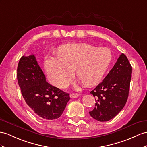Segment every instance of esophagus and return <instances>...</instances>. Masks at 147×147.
Wrapping results in <instances>:
<instances>
[{
	"label": "esophagus",
	"mask_w": 147,
	"mask_h": 147,
	"mask_svg": "<svg viewBox=\"0 0 147 147\" xmlns=\"http://www.w3.org/2000/svg\"><path fill=\"white\" fill-rule=\"evenodd\" d=\"M79 96V94L77 93H72L70 94V97L72 99H75L77 98V97Z\"/></svg>",
	"instance_id": "1"
}]
</instances>
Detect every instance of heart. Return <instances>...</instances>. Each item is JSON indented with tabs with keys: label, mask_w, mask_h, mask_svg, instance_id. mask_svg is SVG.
Segmentation results:
<instances>
[{
	"label": "heart",
	"mask_w": 147,
	"mask_h": 147,
	"mask_svg": "<svg viewBox=\"0 0 147 147\" xmlns=\"http://www.w3.org/2000/svg\"><path fill=\"white\" fill-rule=\"evenodd\" d=\"M112 55L107 48H97L87 43L64 45L58 55L48 58L45 69L53 84L65 88L76 77L86 86H94L102 80L112 61Z\"/></svg>",
	"instance_id": "1"
}]
</instances>
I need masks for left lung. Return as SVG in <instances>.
I'll return each instance as SVG.
<instances>
[{
    "label": "left lung",
    "instance_id": "8db88e82",
    "mask_svg": "<svg viewBox=\"0 0 147 147\" xmlns=\"http://www.w3.org/2000/svg\"><path fill=\"white\" fill-rule=\"evenodd\" d=\"M131 70L129 59L122 53L104 80L91 91L96 101L94 109L89 112L92 118L106 122L122 109L129 96Z\"/></svg>",
    "mask_w": 147,
    "mask_h": 147
}]
</instances>
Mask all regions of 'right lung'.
<instances>
[{
	"label": "right lung",
	"mask_w": 147,
	"mask_h": 147,
	"mask_svg": "<svg viewBox=\"0 0 147 147\" xmlns=\"http://www.w3.org/2000/svg\"><path fill=\"white\" fill-rule=\"evenodd\" d=\"M17 76L22 96L35 115L45 120L61 115L70 99L69 94L46 81L34 55L20 58Z\"/></svg>",
	"instance_id": "1"
}]
</instances>
